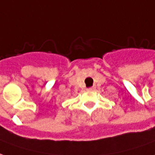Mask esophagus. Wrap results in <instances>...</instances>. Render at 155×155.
Wrapping results in <instances>:
<instances>
[{"mask_svg": "<svg viewBox=\"0 0 155 155\" xmlns=\"http://www.w3.org/2000/svg\"><path fill=\"white\" fill-rule=\"evenodd\" d=\"M88 91H92V90H94V87L93 86H91V87H89L88 89H87Z\"/></svg>", "mask_w": 155, "mask_h": 155, "instance_id": "34e87169", "label": "esophagus"}]
</instances>
